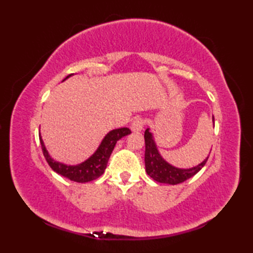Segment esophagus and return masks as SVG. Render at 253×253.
Here are the masks:
<instances>
[{"instance_id":"1","label":"esophagus","mask_w":253,"mask_h":253,"mask_svg":"<svg viewBox=\"0 0 253 253\" xmlns=\"http://www.w3.org/2000/svg\"><path fill=\"white\" fill-rule=\"evenodd\" d=\"M130 129L133 132H140L143 129V120L140 117L136 118L135 121L132 122L131 126H130Z\"/></svg>"}]
</instances>
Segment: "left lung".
<instances>
[{
    "mask_svg": "<svg viewBox=\"0 0 253 253\" xmlns=\"http://www.w3.org/2000/svg\"><path fill=\"white\" fill-rule=\"evenodd\" d=\"M214 124V117H212ZM144 142H146V153H144V163H146V171L155 181L161 184L177 185L180 182L191 178L200 170L209 159V155L200 164H198L190 169H179L169 164L160 154L159 149L155 143L153 133L147 128L144 131ZM211 152V151H210Z\"/></svg>",
    "mask_w": 253,
    "mask_h": 253,
    "instance_id": "8db88e82",
    "label": "left lung"
}]
</instances>
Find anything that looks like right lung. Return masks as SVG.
Masks as SVG:
<instances>
[{"mask_svg":"<svg viewBox=\"0 0 253 253\" xmlns=\"http://www.w3.org/2000/svg\"><path fill=\"white\" fill-rule=\"evenodd\" d=\"M72 75H68L64 80L71 77ZM130 132L131 131L126 127L118 128V129H113L109 131L105 135V137L102 139L100 146L95 150V152L91 155L89 159L77 165H67L53 160L49 152H47L43 140H42L41 133H39V138L42 152H43L46 162L49 163L50 168L53 170L56 171L57 174L66 177L69 180L76 182H88L99 178V177L104 173L107 162H109L111 153L113 152V150H114L116 142L123 137L129 135Z\"/></svg>","mask_w":253,"mask_h":253,"instance_id":"1","label":"right lung"}]
</instances>
